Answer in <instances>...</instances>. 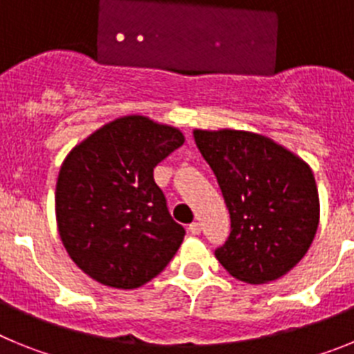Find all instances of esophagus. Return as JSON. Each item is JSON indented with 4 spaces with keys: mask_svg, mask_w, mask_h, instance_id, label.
<instances>
[{
    "mask_svg": "<svg viewBox=\"0 0 354 354\" xmlns=\"http://www.w3.org/2000/svg\"><path fill=\"white\" fill-rule=\"evenodd\" d=\"M187 230H189V234H193V236H198L200 230H202V227H200L198 221H193V223L187 227Z\"/></svg>",
    "mask_w": 354,
    "mask_h": 354,
    "instance_id": "esophagus-1",
    "label": "esophagus"
}]
</instances>
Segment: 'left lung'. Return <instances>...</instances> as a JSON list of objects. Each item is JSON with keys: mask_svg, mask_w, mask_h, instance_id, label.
I'll list each match as a JSON object with an SVG mask.
<instances>
[{"mask_svg": "<svg viewBox=\"0 0 354 354\" xmlns=\"http://www.w3.org/2000/svg\"><path fill=\"white\" fill-rule=\"evenodd\" d=\"M230 214V234L214 250L241 282L266 283L303 259L319 225L314 174L273 140L246 131L193 133Z\"/></svg>", "mask_w": 354, "mask_h": 354, "instance_id": "left-lung-1", "label": "left lung"}]
</instances>
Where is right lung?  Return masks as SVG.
<instances>
[{
    "label": "right lung",
    "instance_id": "right-lung-1",
    "mask_svg": "<svg viewBox=\"0 0 354 354\" xmlns=\"http://www.w3.org/2000/svg\"><path fill=\"white\" fill-rule=\"evenodd\" d=\"M184 143L147 117L117 118L71 150L56 183L62 243L90 278L136 289L158 277L184 239L154 180L158 162Z\"/></svg>",
    "mask_w": 354,
    "mask_h": 354
}]
</instances>
